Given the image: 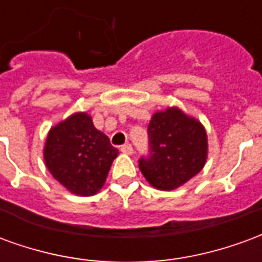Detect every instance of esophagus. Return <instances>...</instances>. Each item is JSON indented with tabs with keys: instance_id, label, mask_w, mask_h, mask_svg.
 Returning a JSON list of instances; mask_svg holds the SVG:
<instances>
[{
	"instance_id": "1",
	"label": "esophagus",
	"mask_w": 262,
	"mask_h": 262,
	"mask_svg": "<svg viewBox=\"0 0 262 262\" xmlns=\"http://www.w3.org/2000/svg\"><path fill=\"white\" fill-rule=\"evenodd\" d=\"M120 151L125 154H133V147H132V144L126 143V144H123V146L120 147Z\"/></svg>"
}]
</instances>
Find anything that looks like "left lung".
I'll return each mask as SVG.
<instances>
[{
    "mask_svg": "<svg viewBox=\"0 0 262 262\" xmlns=\"http://www.w3.org/2000/svg\"><path fill=\"white\" fill-rule=\"evenodd\" d=\"M148 156L139 168L150 185L172 191L202 170L208 157V136L202 123L178 108L153 115L147 127Z\"/></svg>",
    "mask_w": 262,
    "mask_h": 262,
    "instance_id": "left-lung-1",
    "label": "left lung"
}]
</instances>
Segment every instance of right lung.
<instances>
[{
	"label": "right lung",
	"instance_id": "right-lung-1",
	"mask_svg": "<svg viewBox=\"0 0 262 262\" xmlns=\"http://www.w3.org/2000/svg\"><path fill=\"white\" fill-rule=\"evenodd\" d=\"M118 154L85 112H77L52 127L43 150L54 180L80 196H91L103 187Z\"/></svg>",
	"mask_w": 262,
	"mask_h": 262
}]
</instances>
